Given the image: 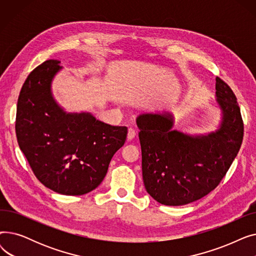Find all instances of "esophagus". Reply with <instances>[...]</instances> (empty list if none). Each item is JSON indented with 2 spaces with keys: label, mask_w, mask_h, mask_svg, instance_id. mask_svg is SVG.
Returning a JSON list of instances; mask_svg holds the SVG:
<instances>
[{
  "label": "esophagus",
  "mask_w": 256,
  "mask_h": 256,
  "mask_svg": "<svg viewBox=\"0 0 256 256\" xmlns=\"http://www.w3.org/2000/svg\"><path fill=\"white\" fill-rule=\"evenodd\" d=\"M135 136H136V130L132 128H130L128 130V139L132 140V138H135Z\"/></svg>",
  "instance_id": "obj_1"
}]
</instances>
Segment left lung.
I'll use <instances>...</instances> for the list:
<instances>
[{
	"label": "left lung",
	"mask_w": 256,
	"mask_h": 256,
	"mask_svg": "<svg viewBox=\"0 0 256 256\" xmlns=\"http://www.w3.org/2000/svg\"><path fill=\"white\" fill-rule=\"evenodd\" d=\"M217 102L222 110L218 130L189 136L172 130L169 113L137 118L145 189L164 206H184L208 195L221 182L236 156L244 124L232 88L216 78Z\"/></svg>",
	"instance_id": "left-lung-1"
}]
</instances>
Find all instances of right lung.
Returning a JSON list of instances; mask_svg holds the SVG:
<instances>
[{
  "mask_svg": "<svg viewBox=\"0 0 256 256\" xmlns=\"http://www.w3.org/2000/svg\"><path fill=\"white\" fill-rule=\"evenodd\" d=\"M48 60L26 78L20 92L16 132L36 178L63 195H83L104 178L126 126H113L88 113L66 114L54 100L52 80L61 68Z\"/></svg>",
  "mask_w": 256,
  "mask_h": 256,
  "instance_id": "obj_1",
  "label": "right lung"
}]
</instances>
